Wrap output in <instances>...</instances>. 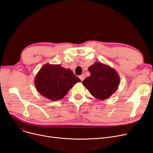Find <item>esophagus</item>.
Instances as JSON below:
<instances>
[{"mask_svg":"<svg viewBox=\"0 0 153 153\" xmlns=\"http://www.w3.org/2000/svg\"><path fill=\"white\" fill-rule=\"evenodd\" d=\"M79 79H81V81H82L83 80L85 79V76H84V74H82L81 76H79Z\"/></svg>","mask_w":153,"mask_h":153,"instance_id":"obj_1","label":"esophagus"}]
</instances>
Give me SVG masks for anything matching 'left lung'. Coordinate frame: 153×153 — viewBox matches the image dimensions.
<instances>
[{
  "label": "left lung",
  "mask_w": 153,
  "mask_h": 153,
  "mask_svg": "<svg viewBox=\"0 0 153 153\" xmlns=\"http://www.w3.org/2000/svg\"><path fill=\"white\" fill-rule=\"evenodd\" d=\"M89 71L91 76L82 83L95 98L105 100L116 92L120 84V76L114 68L97 62L89 68Z\"/></svg>",
  "instance_id": "8db88e82"
}]
</instances>
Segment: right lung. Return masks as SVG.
Wrapping results in <instances>:
<instances>
[{"instance_id":"add662e5","label":"right lung","mask_w":153,"mask_h":153,"mask_svg":"<svg viewBox=\"0 0 153 153\" xmlns=\"http://www.w3.org/2000/svg\"><path fill=\"white\" fill-rule=\"evenodd\" d=\"M34 82L40 94L56 101L62 99L81 80L71 70L62 68L60 64H46L38 71Z\"/></svg>"}]
</instances>
